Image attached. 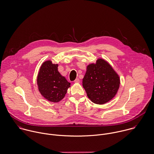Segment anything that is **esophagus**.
<instances>
[{"label": "esophagus", "mask_w": 154, "mask_h": 154, "mask_svg": "<svg viewBox=\"0 0 154 154\" xmlns=\"http://www.w3.org/2000/svg\"><path fill=\"white\" fill-rule=\"evenodd\" d=\"M74 82H75V83H80V80H79V78L76 79L74 80Z\"/></svg>", "instance_id": "esophagus-1"}]
</instances>
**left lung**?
I'll return each instance as SVG.
<instances>
[{
  "label": "left lung",
  "instance_id": "8db88e82",
  "mask_svg": "<svg viewBox=\"0 0 154 154\" xmlns=\"http://www.w3.org/2000/svg\"><path fill=\"white\" fill-rule=\"evenodd\" d=\"M83 86L93 102L101 105L115 96L120 86V78L107 62L99 59L96 63L88 66Z\"/></svg>",
  "mask_w": 154,
  "mask_h": 154
}]
</instances>
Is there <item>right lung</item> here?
Returning a JSON list of instances; mask_svg holds the SVG:
<instances>
[{"mask_svg":"<svg viewBox=\"0 0 154 154\" xmlns=\"http://www.w3.org/2000/svg\"><path fill=\"white\" fill-rule=\"evenodd\" d=\"M58 64H53L51 61L45 62L40 68L37 80L41 94L53 102L62 100L70 87V83L58 72Z\"/></svg>","mask_w":154,"mask_h":154,"instance_id":"obj_1","label":"right lung"}]
</instances>
